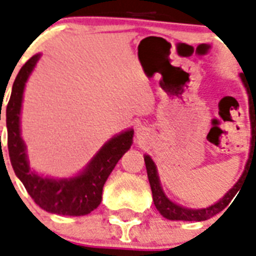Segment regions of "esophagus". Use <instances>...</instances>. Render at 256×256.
<instances>
[{"label": "esophagus", "mask_w": 256, "mask_h": 256, "mask_svg": "<svg viewBox=\"0 0 256 256\" xmlns=\"http://www.w3.org/2000/svg\"><path fill=\"white\" fill-rule=\"evenodd\" d=\"M144 128H140L138 130H136V136H138V138H144Z\"/></svg>", "instance_id": "obj_1"}]
</instances>
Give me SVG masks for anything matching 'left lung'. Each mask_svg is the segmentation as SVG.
Listing matches in <instances>:
<instances>
[{
    "instance_id": "left-lung-1",
    "label": "left lung",
    "mask_w": 256,
    "mask_h": 256,
    "mask_svg": "<svg viewBox=\"0 0 256 256\" xmlns=\"http://www.w3.org/2000/svg\"><path fill=\"white\" fill-rule=\"evenodd\" d=\"M240 78H242V82L244 84L247 88V92H248V104H250V120H251V148H250V158L247 160L246 170L243 172V175L240 176L238 182L235 183L232 188H231L228 192H227L224 196H223L220 200L215 203V204H211L210 207H206V208H198V210H192V208H186V207H182L176 204V203L171 202L170 199L166 196V194L162 190L160 182V176H158V171H156V164L152 162V160L148 156H144V164H146V170H148V182H150V187H152V200H154V204H156V210L160 211V215H164L166 219H170V220H188V222H200V220H206V219H210L211 216H214L218 212H220L222 210H224L230 202L232 200L235 195L238 194L239 186L242 183V179L244 176V174L248 170V166H251L250 162L251 160H256V88H248V82L244 80L243 74H240ZM230 207V206H228Z\"/></svg>"
}]
</instances>
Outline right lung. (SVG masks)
I'll use <instances>...</instances> for the list:
<instances>
[{
  "mask_svg": "<svg viewBox=\"0 0 256 256\" xmlns=\"http://www.w3.org/2000/svg\"><path fill=\"white\" fill-rule=\"evenodd\" d=\"M41 54H36L22 66L12 88L6 106L8 148L13 170L26 191L38 206L52 214L81 216L100 206L102 190L108 175L132 144V128L116 136L102 146L86 168L77 176L66 179L44 178L30 170L26 146L21 138V116L24 88ZM1 116V112H0ZM1 120V118H0Z\"/></svg>",
  "mask_w": 256,
  "mask_h": 256,
  "instance_id": "add662e5",
  "label": "right lung"
}]
</instances>
